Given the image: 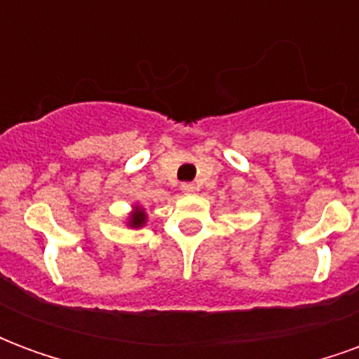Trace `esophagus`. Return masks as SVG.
<instances>
[{"mask_svg": "<svg viewBox=\"0 0 359 359\" xmlns=\"http://www.w3.org/2000/svg\"><path fill=\"white\" fill-rule=\"evenodd\" d=\"M180 190H182L184 194H194L196 187H194V184H192V182H184V184L180 187Z\"/></svg>", "mask_w": 359, "mask_h": 359, "instance_id": "34e87169", "label": "esophagus"}]
</instances>
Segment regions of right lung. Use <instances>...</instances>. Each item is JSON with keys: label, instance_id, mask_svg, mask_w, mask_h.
Listing matches in <instances>:
<instances>
[{"label": "right lung", "instance_id": "1", "mask_svg": "<svg viewBox=\"0 0 359 359\" xmlns=\"http://www.w3.org/2000/svg\"><path fill=\"white\" fill-rule=\"evenodd\" d=\"M148 221V215H146V210L142 205H134L133 211L128 213V219H126V226L130 229H140V226L146 225Z\"/></svg>", "mask_w": 359, "mask_h": 359}]
</instances>
